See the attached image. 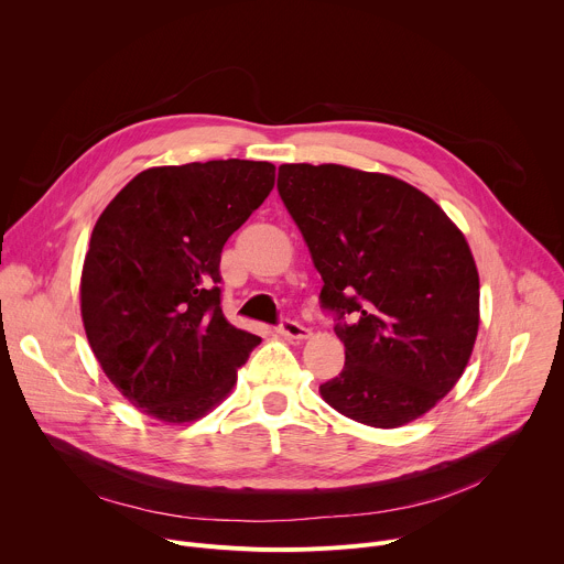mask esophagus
Returning <instances> with one entry per match:
<instances>
[{"mask_svg": "<svg viewBox=\"0 0 564 564\" xmlns=\"http://www.w3.org/2000/svg\"><path fill=\"white\" fill-rule=\"evenodd\" d=\"M276 330L281 337H288V339H307L310 337V330L305 326H301L299 321H292V318H281Z\"/></svg>", "mask_w": 564, "mask_h": 564, "instance_id": "obj_1", "label": "esophagus"}]
</instances>
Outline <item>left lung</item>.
<instances>
[{"instance_id": "obj_1", "label": "left lung", "mask_w": 564, "mask_h": 564, "mask_svg": "<svg viewBox=\"0 0 564 564\" xmlns=\"http://www.w3.org/2000/svg\"><path fill=\"white\" fill-rule=\"evenodd\" d=\"M279 196L324 279L318 301L346 346L321 383L341 415L404 426L462 377L479 326L464 234L413 185L341 165H281Z\"/></svg>"}]
</instances>
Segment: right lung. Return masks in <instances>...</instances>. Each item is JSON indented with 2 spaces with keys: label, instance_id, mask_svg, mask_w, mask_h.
Here are the masks:
<instances>
[{
  "label": "right lung",
  "instance_id": "add662e5",
  "mask_svg": "<svg viewBox=\"0 0 564 564\" xmlns=\"http://www.w3.org/2000/svg\"><path fill=\"white\" fill-rule=\"evenodd\" d=\"M274 187V165L209 160L138 174L98 218L79 283L96 359L131 404L203 417L261 337L220 307V252Z\"/></svg>",
  "mask_w": 564,
  "mask_h": 564
}]
</instances>
